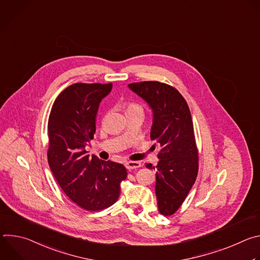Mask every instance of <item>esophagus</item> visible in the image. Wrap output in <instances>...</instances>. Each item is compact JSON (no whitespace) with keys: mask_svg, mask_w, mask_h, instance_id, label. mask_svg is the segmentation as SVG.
Listing matches in <instances>:
<instances>
[{"mask_svg":"<svg viewBox=\"0 0 260 260\" xmlns=\"http://www.w3.org/2000/svg\"><path fill=\"white\" fill-rule=\"evenodd\" d=\"M124 166H125V168L127 170H134V169L140 168L141 167V162H139V161H126L124 164Z\"/></svg>","mask_w":260,"mask_h":260,"instance_id":"obj_1","label":"esophagus"}]
</instances>
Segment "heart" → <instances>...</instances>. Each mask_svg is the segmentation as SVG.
I'll list each match as a JSON object with an SVG mask.
<instances>
[{"mask_svg":"<svg viewBox=\"0 0 260 260\" xmlns=\"http://www.w3.org/2000/svg\"><path fill=\"white\" fill-rule=\"evenodd\" d=\"M126 110H127V111H133V110H142V109H141V107H140L139 105L134 104V103H129V104L127 105Z\"/></svg>","mask_w":260,"mask_h":260,"instance_id":"heart-1","label":"heart"}]
</instances>
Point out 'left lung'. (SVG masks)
Wrapping results in <instances>:
<instances>
[{
	"instance_id": "8db88e82",
	"label": "left lung",
	"mask_w": 260,
	"mask_h": 260,
	"mask_svg": "<svg viewBox=\"0 0 260 260\" xmlns=\"http://www.w3.org/2000/svg\"><path fill=\"white\" fill-rule=\"evenodd\" d=\"M152 110L150 138L159 148L156 168L155 194L160 214L173 215L182 205L196 182L199 154L193 123L188 105L174 87L144 81L128 84ZM154 146V145H153Z\"/></svg>"
}]
</instances>
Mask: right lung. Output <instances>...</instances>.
Masks as SVG:
<instances>
[{
    "mask_svg": "<svg viewBox=\"0 0 260 260\" xmlns=\"http://www.w3.org/2000/svg\"><path fill=\"white\" fill-rule=\"evenodd\" d=\"M111 90L112 83L72 84L56 98L48 119L50 170L68 198L87 211L112 206L127 175L121 164L90 157L85 150L100 103Z\"/></svg>",
    "mask_w": 260,
    "mask_h": 260,
    "instance_id": "add662e5",
    "label": "right lung"
}]
</instances>
